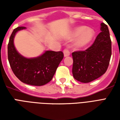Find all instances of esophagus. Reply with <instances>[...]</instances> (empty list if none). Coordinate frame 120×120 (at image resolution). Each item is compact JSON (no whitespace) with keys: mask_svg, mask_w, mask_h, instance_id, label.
<instances>
[{"mask_svg":"<svg viewBox=\"0 0 120 120\" xmlns=\"http://www.w3.org/2000/svg\"><path fill=\"white\" fill-rule=\"evenodd\" d=\"M63 52H64V55L65 57H66V56H69L70 55V51L68 49H65L64 50Z\"/></svg>","mask_w":120,"mask_h":120,"instance_id":"34e87169","label":"esophagus"}]
</instances>
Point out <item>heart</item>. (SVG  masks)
Returning <instances> with one entry per match:
<instances>
[{
    "label": "heart",
    "instance_id": "1",
    "mask_svg": "<svg viewBox=\"0 0 120 120\" xmlns=\"http://www.w3.org/2000/svg\"><path fill=\"white\" fill-rule=\"evenodd\" d=\"M94 37V31L86 26H78L73 28L69 33L68 38L74 39V47L78 49H84L88 45Z\"/></svg>",
    "mask_w": 120,
    "mask_h": 120
}]
</instances>
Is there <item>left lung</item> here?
<instances>
[{"instance_id":"obj_1","label":"left lung","mask_w":120,"mask_h":120,"mask_svg":"<svg viewBox=\"0 0 120 120\" xmlns=\"http://www.w3.org/2000/svg\"><path fill=\"white\" fill-rule=\"evenodd\" d=\"M101 32L93 45L84 51L72 53L73 77L82 83H89L105 73L111 54V40L108 27L101 23Z\"/></svg>"}]
</instances>
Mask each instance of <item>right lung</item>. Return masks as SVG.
<instances>
[{
  "instance_id": "1",
  "label": "right lung",
  "mask_w": 120,
  "mask_h": 120,
  "mask_svg": "<svg viewBox=\"0 0 120 120\" xmlns=\"http://www.w3.org/2000/svg\"><path fill=\"white\" fill-rule=\"evenodd\" d=\"M26 29L24 26L13 30L8 45L9 64L15 75L23 83L35 86H44L52 80L56 69L64 58L62 51H45L37 57L26 58L15 47L14 38L18 31Z\"/></svg>"
}]
</instances>
